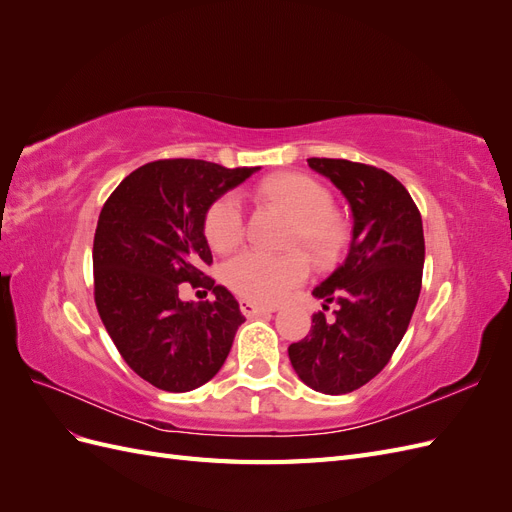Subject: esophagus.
Masks as SVG:
<instances>
[{"mask_svg":"<svg viewBox=\"0 0 512 512\" xmlns=\"http://www.w3.org/2000/svg\"><path fill=\"white\" fill-rule=\"evenodd\" d=\"M239 305H241L243 316H247V318H254V316H260V314H273L277 309L275 305H262V303H254V301H247V299H243Z\"/></svg>","mask_w":512,"mask_h":512,"instance_id":"34e87169","label":"esophagus"}]
</instances>
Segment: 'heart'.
Segmentation results:
<instances>
[{
  "mask_svg": "<svg viewBox=\"0 0 512 512\" xmlns=\"http://www.w3.org/2000/svg\"><path fill=\"white\" fill-rule=\"evenodd\" d=\"M262 192L294 218L290 237L294 245H303L316 260H329L339 252L344 243V228L331 213L333 198L324 185L305 175L286 173L269 179L262 185ZM243 232V200L237 192H228L207 211V241L215 252H228L241 243ZM307 273L309 262L301 252L269 254L243 250L226 262L224 280L245 299L273 303L299 286Z\"/></svg>",
  "mask_w": 512,
  "mask_h": 512,
  "instance_id": "1",
  "label": "heart"
}]
</instances>
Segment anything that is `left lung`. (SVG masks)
<instances>
[{"mask_svg":"<svg viewBox=\"0 0 512 512\" xmlns=\"http://www.w3.org/2000/svg\"><path fill=\"white\" fill-rule=\"evenodd\" d=\"M307 164L348 200L352 239L346 260L312 292L322 309L337 305L335 318L314 314L288 356L309 389L346 395L380 374L408 331L423 280V220L386 170L333 158Z\"/></svg>","mask_w":512,"mask_h":512,"instance_id":"1","label":"left lung"}]
</instances>
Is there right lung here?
<instances>
[{"instance_id":"1","label":"right lung","mask_w":512,"mask_h":512,"mask_svg":"<svg viewBox=\"0 0 512 512\" xmlns=\"http://www.w3.org/2000/svg\"><path fill=\"white\" fill-rule=\"evenodd\" d=\"M254 168L205 160H158L136 168L106 200L94 237L96 307L119 354L156 389L188 393L222 369L239 303L203 273L213 256L209 207ZM207 287L209 304L183 302L178 284Z\"/></svg>"}]
</instances>
